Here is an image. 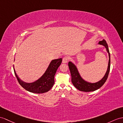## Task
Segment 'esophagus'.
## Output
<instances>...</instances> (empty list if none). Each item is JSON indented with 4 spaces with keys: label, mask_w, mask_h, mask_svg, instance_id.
I'll list each match as a JSON object with an SVG mask.
<instances>
[{
    "label": "esophagus",
    "mask_w": 123,
    "mask_h": 123,
    "mask_svg": "<svg viewBox=\"0 0 123 123\" xmlns=\"http://www.w3.org/2000/svg\"><path fill=\"white\" fill-rule=\"evenodd\" d=\"M69 60V57L67 56H65L64 57L62 58V63H67V62H68Z\"/></svg>",
    "instance_id": "obj_1"
}]
</instances>
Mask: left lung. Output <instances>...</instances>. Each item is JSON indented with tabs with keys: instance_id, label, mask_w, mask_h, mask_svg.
<instances>
[{
	"instance_id": "1",
	"label": "left lung",
	"mask_w": 123,
	"mask_h": 123,
	"mask_svg": "<svg viewBox=\"0 0 123 123\" xmlns=\"http://www.w3.org/2000/svg\"><path fill=\"white\" fill-rule=\"evenodd\" d=\"M98 44L102 45L106 49V51L109 54V61L108 64L107 69L105 74L104 76L101 80L98 81V82L95 83H90L86 81L83 80L82 77H81L78 70L77 67L74 64L73 62H68V66L70 71L71 76V82L74 86L79 90L83 92H91L97 90L100 88L102 86L104 83L106 81L107 77H108L109 72L110 70V54L109 52L108 45L105 40H103L98 42Z\"/></svg>"
}]
</instances>
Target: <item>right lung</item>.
<instances>
[{
    "mask_svg": "<svg viewBox=\"0 0 123 123\" xmlns=\"http://www.w3.org/2000/svg\"><path fill=\"white\" fill-rule=\"evenodd\" d=\"M62 62V58L53 60L42 76L33 82L26 83L22 81L17 76L13 66L14 74L19 84L26 90L34 93H43L48 92L53 87L55 82V74Z\"/></svg>",
    "mask_w": 123,
    "mask_h": 123,
    "instance_id": "add662e5",
    "label": "right lung"
}]
</instances>
